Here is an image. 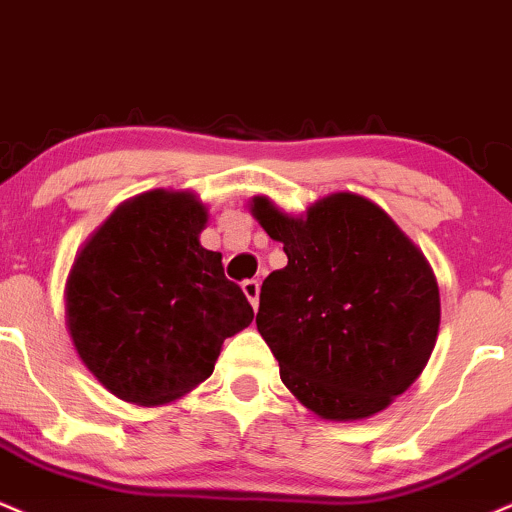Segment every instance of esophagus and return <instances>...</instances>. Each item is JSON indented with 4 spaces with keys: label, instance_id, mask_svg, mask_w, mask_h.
Wrapping results in <instances>:
<instances>
[{
    "label": "esophagus",
    "instance_id": "34e87169",
    "mask_svg": "<svg viewBox=\"0 0 512 512\" xmlns=\"http://www.w3.org/2000/svg\"><path fill=\"white\" fill-rule=\"evenodd\" d=\"M242 290L246 294V299H249V304L254 306V309H258V294H261V285H258V280H244Z\"/></svg>",
    "mask_w": 512,
    "mask_h": 512
}]
</instances>
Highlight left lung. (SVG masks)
<instances>
[{"label": "left lung", "mask_w": 512, "mask_h": 512, "mask_svg": "<svg viewBox=\"0 0 512 512\" xmlns=\"http://www.w3.org/2000/svg\"><path fill=\"white\" fill-rule=\"evenodd\" d=\"M251 215L287 254L263 280L256 316L282 383L333 422L386 410L434 352L441 297L429 261L386 210L350 191L302 218L254 196Z\"/></svg>", "instance_id": "obj_1"}]
</instances>
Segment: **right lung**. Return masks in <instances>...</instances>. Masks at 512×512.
<instances>
[{"instance_id": "1", "label": "right lung", "mask_w": 512, "mask_h": 512, "mask_svg": "<svg viewBox=\"0 0 512 512\" xmlns=\"http://www.w3.org/2000/svg\"><path fill=\"white\" fill-rule=\"evenodd\" d=\"M208 208L191 191L129 198L78 251L66 328L98 381L134 405H165L213 374L222 342L254 321L242 287L198 234Z\"/></svg>"}]
</instances>
